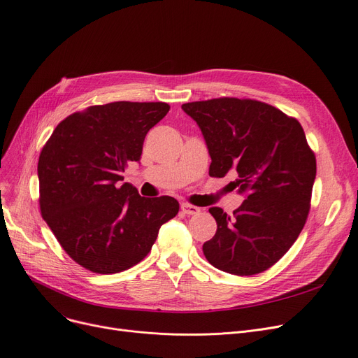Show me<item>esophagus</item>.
Wrapping results in <instances>:
<instances>
[{
    "label": "esophagus",
    "mask_w": 358,
    "mask_h": 358,
    "mask_svg": "<svg viewBox=\"0 0 358 358\" xmlns=\"http://www.w3.org/2000/svg\"><path fill=\"white\" fill-rule=\"evenodd\" d=\"M181 210L185 215H197V213H200V208H197V206H193L190 203H181Z\"/></svg>",
    "instance_id": "1"
}]
</instances>
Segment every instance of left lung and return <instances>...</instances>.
Listing matches in <instances>:
<instances>
[{
	"label": "left lung",
	"mask_w": 358,
	"mask_h": 358,
	"mask_svg": "<svg viewBox=\"0 0 358 358\" xmlns=\"http://www.w3.org/2000/svg\"><path fill=\"white\" fill-rule=\"evenodd\" d=\"M208 145L210 177L236 171L234 189L245 200L224 213L209 212L217 223L203 243L210 264L235 275L273 267L302 232L316 177V158L303 127L283 111L251 99L220 97L182 104Z\"/></svg>",
	"instance_id": "1"
}]
</instances>
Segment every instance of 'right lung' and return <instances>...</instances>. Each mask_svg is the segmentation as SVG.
Returning a JSON list of instances; mask_svg holds the SVG:
<instances>
[{
	"instance_id": "add662e5",
	"label": "right lung",
	"mask_w": 358,
	"mask_h": 358,
	"mask_svg": "<svg viewBox=\"0 0 358 358\" xmlns=\"http://www.w3.org/2000/svg\"><path fill=\"white\" fill-rule=\"evenodd\" d=\"M168 110L161 101L91 106L64 119L45 143L37 164L41 213L81 267L115 274L136 266L178 213L174 197H141L117 182Z\"/></svg>"
}]
</instances>
